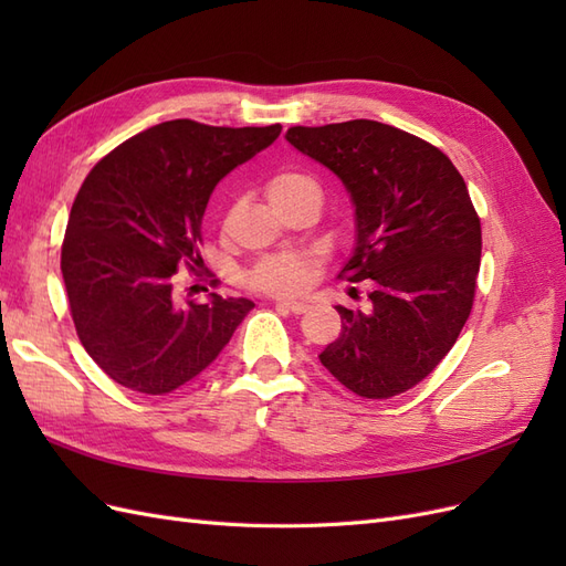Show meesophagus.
<instances>
[{"label":"esophagus","instance_id":"esophagus-1","mask_svg":"<svg viewBox=\"0 0 566 566\" xmlns=\"http://www.w3.org/2000/svg\"><path fill=\"white\" fill-rule=\"evenodd\" d=\"M276 306L283 312H290V314H306V312H310V304L295 302V300H276Z\"/></svg>","mask_w":566,"mask_h":566}]
</instances>
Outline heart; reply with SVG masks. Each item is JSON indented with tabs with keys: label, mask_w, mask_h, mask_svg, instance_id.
I'll use <instances>...</instances> for the list:
<instances>
[{
	"label": "heart",
	"mask_w": 566,
	"mask_h": 566,
	"mask_svg": "<svg viewBox=\"0 0 566 566\" xmlns=\"http://www.w3.org/2000/svg\"><path fill=\"white\" fill-rule=\"evenodd\" d=\"M306 191L318 193L316 181L302 172H293V169H285V172L273 175L266 181V198L271 200L273 208L290 198H295L297 193H306ZM310 276H312L310 256L283 252V254L264 256V260L250 271L248 281L252 287L266 290V293L295 295V293H300V290H304Z\"/></svg>",
	"instance_id": "heart-1"
}]
</instances>
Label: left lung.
<instances>
[{
  "label": "left lung",
  "mask_w": 566,
  "mask_h": 566,
  "mask_svg": "<svg viewBox=\"0 0 566 566\" xmlns=\"http://www.w3.org/2000/svg\"><path fill=\"white\" fill-rule=\"evenodd\" d=\"M285 139L345 184L356 243L339 276L373 281L368 312L335 306L342 333L321 364L358 397H397L439 366L472 312L482 224L468 186L437 146L375 119Z\"/></svg>",
  "instance_id": "1"
}]
</instances>
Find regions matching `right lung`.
<instances>
[{
    "mask_svg": "<svg viewBox=\"0 0 566 566\" xmlns=\"http://www.w3.org/2000/svg\"><path fill=\"white\" fill-rule=\"evenodd\" d=\"M279 134L281 125L169 119L119 144L84 179L61 271L82 347L117 385L179 389L214 361L254 306L217 293L184 304L175 273L202 266L200 227L214 186Z\"/></svg>",
    "mask_w": 566,
    "mask_h": 566,
    "instance_id": "obj_1",
    "label": "right lung"
}]
</instances>
